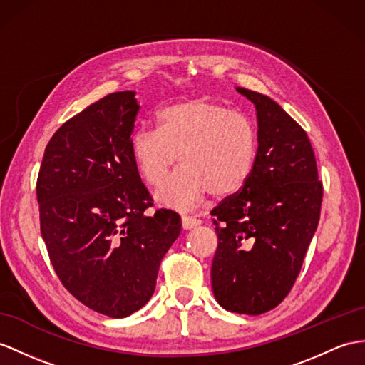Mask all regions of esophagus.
Listing matches in <instances>:
<instances>
[{"label": "esophagus", "mask_w": 365, "mask_h": 365, "mask_svg": "<svg viewBox=\"0 0 365 365\" xmlns=\"http://www.w3.org/2000/svg\"><path fill=\"white\" fill-rule=\"evenodd\" d=\"M181 221H182V229H185V230L195 229V227H198V226L201 225L200 220L187 217V215H182V217H181Z\"/></svg>", "instance_id": "1"}]
</instances>
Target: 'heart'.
<instances>
[{
	"label": "heart",
	"instance_id": "b5f03b06",
	"mask_svg": "<svg viewBox=\"0 0 365 365\" xmlns=\"http://www.w3.org/2000/svg\"><path fill=\"white\" fill-rule=\"evenodd\" d=\"M131 158L150 185L161 184L178 156L182 167L155 193L159 206L189 210L210 190L235 193L250 178L257 155L252 123L204 97L165 106L158 130L139 128L131 136Z\"/></svg>",
	"mask_w": 365,
	"mask_h": 365
}]
</instances>
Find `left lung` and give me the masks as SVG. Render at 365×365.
I'll list each match as a JSON object with an SVG mask.
<instances>
[{"instance_id": "1", "label": "left lung", "mask_w": 365, "mask_h": 365, "mask_svg": "<svg viewBox=\"0 0 365 365\" xmlns=\"http://www.w3.org/2000/svg\"><path fill=\"white\" fill-rule=\"evenodd\" d=\"M255 106L257 155L238 193L210 212L218 235L210 279L218 304L257 316L287 297L321 217L313 147L271 97L235 88Z\"/></svg>"}]
</instances>
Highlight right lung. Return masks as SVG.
I'll return each instance as SVG.
<instances>
[{
    "instance_id": "1",
    "label": "right lung",
    "mask_w": 365,
    "mask_h": 365,
    "mask_svg": "<svg viewBox=\"0 0 365 365\" xmlns=\"http://www.w3.org/2000/svg\"><path fill=\"white\" fill-rule=\"evenodd\" d=\"M136 91L86 106L51 138L37 180L40 226L52 266L83 305L113 319L152 299L181 217L153 215L130 142L139 111Z\"/></svg>"
}]
</instances>
